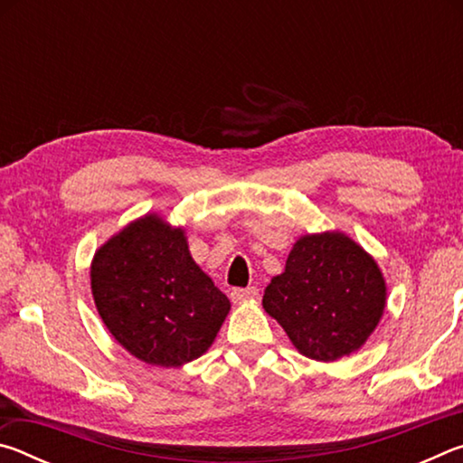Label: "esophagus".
<instances>
[{
  "label": "esophagus",
  "instance_id": "34e87169",
  "mask_svg": "<svg viewBox=\"0 0 463 463\" xmlns=\"http://www.w3.org/2000/svg\"><path fill=\"white\" fill-rule=\"evenodd\" d=\"M253 298H257V288H237V289H232L231 292V300L234 302V304H242V302H249V300H253Z\"/></svg>",
  "mask_w": 463,
  "mask_h": 463
}]
</instances>
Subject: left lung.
<instances>
[{"label":"left lung","mask_w":463,"mask_h":463,"mask_svg":"<svg viewBox=\"0 0 463 463\" xmlns=\"http://www.w3.org/2000/svg\"><path fill=\"white\" fill-rule=\"evenodd\" d=\"M386 300L378 261L349 234L325 231L294 242L286 269L265 288L263 308L302 355L328 364L364 347Z\"/></svg>","instance_id":"left-lung-1"}]
</instances>
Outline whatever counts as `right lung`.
I'll return each mask as SVG.
<instances>
[{"instance_id": "add662e5", "label": "right lung", "mask_w": 463, "mask_h": 463, "mask_svg": "<svg viewBox=\"0 0 463 463\" xmlns=\"http://www.w3.org/2000/svg\"><path fill=\"white\" fill-rule=\"evenodd\" d=\"M90 279L108 331L156 367L206 354L231 310L229 298L192 260L185 231L156 213L112 234L93 255Z\"/></svg>"}]
</instances>
